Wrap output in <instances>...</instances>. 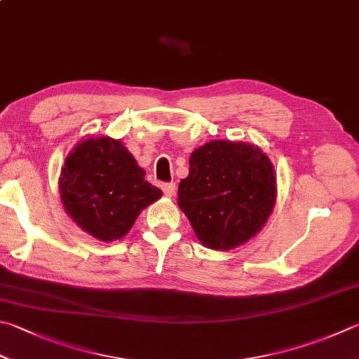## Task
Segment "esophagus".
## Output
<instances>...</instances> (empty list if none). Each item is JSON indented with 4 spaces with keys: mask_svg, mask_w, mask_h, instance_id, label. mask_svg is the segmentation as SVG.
Listing matches in <instances>:
<instances>
[{
    "mask_svg": "<svg viewBox=\"0 0 359 359\" xmlns=\"http://www.w3.org/2000/svg\"><path fill=\"white\" fill-rule=\"evenodd\" d=\"M161 189L165 197H173L175 192H177V186H175V182H164V184L161 186Z\"/></svg>",
    "mask_w": 359,
    "mask_h": 359,
    "instance_id": "1",
    "label": "esophagus"
}]
</instances>
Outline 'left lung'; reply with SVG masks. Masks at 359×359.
Returning <instances> with one entry per match:
<instances>
[{"mask_svg":"<svg viewBox=\"0 0 359 359\" xmlns=\"http://www.w3.org/2000/svg\"><path fill=\"white\" fill-rule=\"evenodd\" d=\"M189 165L178 205L203 245L231 250L252 239L275 205L270 159L243 142L212 140L191 154Z\"/></svg>","mask_w":359,"mask_h":359,"instance_id":"obj_1","label":"left lung"}]
</instances>
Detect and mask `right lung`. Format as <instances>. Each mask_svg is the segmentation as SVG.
Segmentation results:
<instances>
[{"instance_id": "1", "label": "right lung", "mask_w": 359, "mask_h": 359, "mask_svg": "<svg viewBox=\"0 0 359 359\" xmlns=\"http://www.w3.org/2000/svg\"><path fill=\"white\" fill-rule=\"evenodd\" d=\"M59 191L73 222L103 242L123 238L139 214L162 195L126 147L111 137H90L73 148Z\"/></svg>"}]
</instances>
